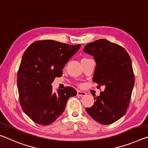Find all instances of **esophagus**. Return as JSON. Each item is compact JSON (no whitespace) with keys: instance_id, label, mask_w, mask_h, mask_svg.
I'll use <instances>...</instances> for the list:
<instances>
[{"instance_id":"obj_1","label":"esophagus","mask_w":148,"mask_h":148,"mask_svg":"<svg viewBox=\"0 0 148 148\" xmlns=\"http://www.w3.org/2000/svg\"><path fill=\"white\" fill-rule=\"evenodd\" d=\"M77 95H78V96H84L86 95V93L85 92V91L78 90V91H77Z\"/></svg>"}]
</instances>
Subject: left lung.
Returning a JSON list of instances; mask_svg holds the SVG:
<instances>
[{"label":"left lung","mask_w":148,"mask_h":148,"mask_svg":"<svg viewBox=\"0 0 148 148\" xmlns=\"http://www.w3.org/2000/svg\"><path fill=\"white\" fill-rule=\"evenodd\" d=\"M83 51L96 62L93 82L105 88L86 110L97 123L110 125L125 115L130 103L134 85L130 57L121 46L104 39L88 43Z\"/></svg>","instance_id":"1"}]
</instances>
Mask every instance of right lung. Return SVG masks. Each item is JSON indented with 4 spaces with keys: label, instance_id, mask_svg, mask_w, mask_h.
Masks as SVG:
<instances>
[{
    "label": "right lung",
    "instance_id": "obj_1",
    "mask_svg": "<svg viewBox=\"0 0 148 148\" xmlns=\"http://www.w3.org/2000/svg\"><path fill=\"white\" fill-rule=\"evenodd\" d=\"M80 47L43 40L34 42L25 51L17 86L23 111L35 123H53L64 112L68 99L77 94L72 87L54 93L51 84L56 77L62 76L64 66Z\"/></svg>",
    "mask_w": 148,
    "mask_h": 148
}]
</instances>
